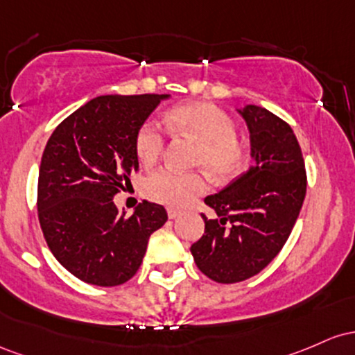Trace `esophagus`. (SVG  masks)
<instances>
[{"label":"esophagus","instance_id":"34e87169","mask_svg":"<svg viewBox=\"0 0 355 355\" xmlns=\"http://www.w3.org/2000/svg\"><path fill=\"white\" fill-rule=\"evenodd\" d=\"M179 214H181V211H179V209L167 208V216H169V220H174V218H178Z\"/></svg>","mask_w":355,"mask_h":355}]
</instances>
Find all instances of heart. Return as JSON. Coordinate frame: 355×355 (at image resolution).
I'll return each mask as SVG.
<instances>
[{
	"label": "heart",
	"instance_id": "heart-1",
	"mask_svg": "<svg viewBox=\"0 0 355 355\" xmlns=\"http://www.w3.org/2000/svg\"><path fill=\"white\" fill-rule=\"evenodd\" d=\"M171 130L184 134L199 144L196 164L214 179L226 181L245 167V147L236 139V125L225 110L209 102H186L166 114ZM164 147V130L156 121H146L135 135V153L144 164H153ZM208 179L202 173H178L169 167L154 171L144 181L149 198L184 208L206 193Z\"/></svg>",
	"mask_w": 355,
	"mask_h": 355
}]
</instances>
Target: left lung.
<instances>
[{
    "mask_svg": "<svg viewBox=\"0 0 355 355\" xmlns=\"http://www.w3.org/2000/svg\"><path fill=\"white\" fill-rule=\"evenodd\" d=\"M252 142L253 166L205 199L218 218L191 246L198 268L218 284L260 273L280 253L305 199L306 174L292 127L258 105L238 109Z\"/></svg>",
    "mask_w": 355,
    "mask_h": 355,
    "instance_id": "1",
    "label": "left lung"
}]
</instances>
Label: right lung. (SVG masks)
Instances as JSON below:
<instances>
[{"mask_svg": "<svg viewBox=\"0 0 355 355\" xmlns=\"http://www.w3.org/2000/svg\"><path fill=\"white\" fill-rule=\"evenodd\" d=\"M167 94L102 95L70 114L46 142L38 176V220L53 257L97 286L134 277L164 206L142 201L130 216L114 196L139 169L135 135Z\"/></svg>", "mask_w": 355, "mask_h": 355, "instance_id": "obj_1", "label": "right lung"}]
</instances>
